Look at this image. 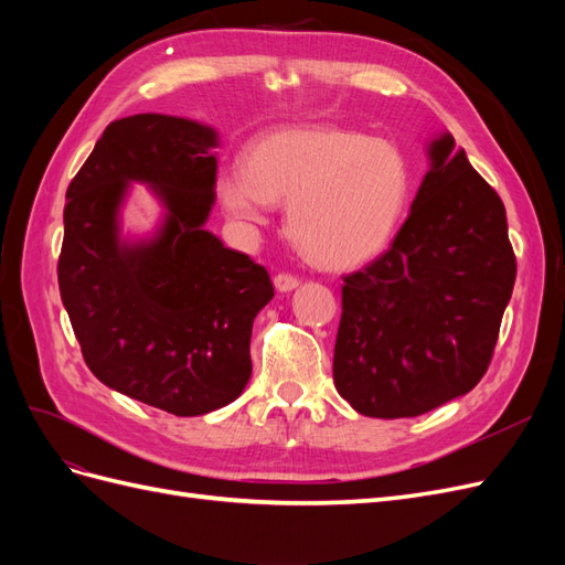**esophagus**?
I'll use <instances>...</instances> for the list:
<instances>
[{"instance_id":"1","label":"esophagus","mask_w":565,"mask_h":565,"mask_svg":"<svg viewBox=\"0 0 565 565\" xmlns=\"http://www.w3.org/2000/svg\"><path fill=\"white\" fill-rule=\"evenodd\" d=\"M273 285H276L278 292H292V289L299 287V278L289 276V273H278V276L273 278Z\"/></svg>"}]
</instances>
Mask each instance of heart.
Here are the masks:
<instances>
[{
  "mask_svg": "<svg viewBox=\"0 0 565 565\" xmlns=\"http://www.w3.org/2000/svg\"><path fill=\"white\" fill-rule=\"evenodd\" d=\"M407 193V162L396 146L330 125L270 131L245 150V169H226L216 181L221 207L247 226L266 224L273 202H289V233L322 268L380 256Z\"/></svg>",
  "mask_w": 565,
  "mask_h": 565,
  "instance_id": "obj_1",
  "label": "heart"
}]
</instances>
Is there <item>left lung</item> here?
I'll return each instance as SVG.
<instances>
[{
	"label": "left lung",
	"instance_id": "obj_1",
	"mask_svg": "<svg viewBox=\"0 0 565 565\" xmlns=\"http://www.w3.org/2000/svg\"><path fill=\"white\" fill-rule=\"evenodd\" d=\"M396 241L344 278L334 386L355 413L417 417L486 374L516 280L500 195L443 131Z\"/></svg>",
	"mask_w": 565,
	"mask_h": 565
}]
</instances>
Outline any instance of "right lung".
Wrapping results in <instances>:
<instances>
[{
	"instance_id": "add662e5",
	"label": "right lung",
	"mask_w": 565,
	"mask_h": 565,
	"mask_svg": "<svg viewBox=\"0 0 565 565\" xmlns=\"http://www.w3.org/2000/svg\"><path fill=\"white\" fill-rule=\"evenodd\" d=\"M218 134L185 117L115 119L67 185L58 287L84 363L106 386L177 417L233 403L252 374V322L273 299L264 266L204 228ZM131 182L163 204L148 238L121 235Z\"/></svg>"
}]
</instances>
